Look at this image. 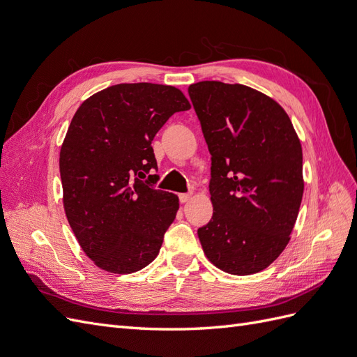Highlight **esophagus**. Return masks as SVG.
<instances>
[{"label":"esophagus","mask_w":357,"mask_h":357,"mask_svg":"<svg viewBox=\"0 0 357 357\" xmlns=\"http://www.w3.org/2000/svg\"><path fill=\"white\" fill-rule=\"evenodd\" d=\"M190 198H192V193H180V195H178V199H180L181 204L189 202Z\"/></svg>","instance_id":"1"}]
</instances>
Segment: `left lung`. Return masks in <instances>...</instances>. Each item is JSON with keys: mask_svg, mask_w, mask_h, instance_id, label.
Listing matches in <instances>:
<instances>
[{"mask_svg": "<svg viewBox=\"0 0 357 357\" xmlns=\"http://www.w3.org/2000/svg\"><path fill=\"white\" fill-rule=\"evenodd\" d=\"M189 96L211 155L202 250L225 273L262 271L286 248L304 193L295 128L282 105L244 84L198 82Z\"/></svg>", "mask_w": 357, "mask_h": 357, "instance_id": "8db88e82", "label": "left lung"}]
</instances>
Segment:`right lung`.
<instances>
[{
    "mask_svg": "<svg viewBox=\"0 0 357 357\" xmlns=\"http://www.w3.org/2000/svg\"><path fill=\"white\" fill-rule=\"evenodd\" d=\"M189 109L174 86L121 83L75 112L59 153L63 208L83 252L104 271L131 274L158 256L178 198L155 188L152 142Z\"/></svg>",
    "mask_w": 357,
    "mask_h": 357,
    "instance_id": "1",
    "label": "right lung"
}]
</instances>
